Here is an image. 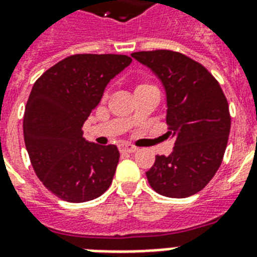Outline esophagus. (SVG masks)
I'll return each mask as SVG.
<instances>
[{
  "label": "esophagus",
  "instance_id": "1",
  "mask_svg": "<svg viewBox=\"0 0 257 257\" xmlns=\"http://www.w3.org/2000/svg\"><path fill=\"white\" fill-rule=\"evenodd\" d=\"M118 149L121 153H133L137 151L136 147H132V145H120Z\"/></svg>",
  "mask_w": 257,
  "mask_h": 257
}]
</instances>
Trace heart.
<instances>
[{"label": "heart", "mask_w": 257, "mask_h": 257, "mask_svg": "<svg viewBox=\"0 0 257 257\" xmlns=\"http://www.w3.org/2000/svg\"><path fill=\"white\" fill-rule=\"evenodd\" d=\"M140 86H143V85H140Z\"/></svg>", "instance_id": "heart-1"}]
</instances>
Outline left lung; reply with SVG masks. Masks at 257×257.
<instances>
[{
  "instance_id": "obj_1",
  "label": "left lung",
  "mask_w": 257,
  "mask_h": 257,
  "mask_svg": "<svg viewBox=\"0 0 257 257\" xmlns=\"http://www.w3.org/2000/svg\"><path fill=\"white\" fill-rule=\"evenodd\" d=\"M160 80L167 98L168 136L175 139L169 156H156L147 173L163 196L183 199L197 193L219 169L227 148L231 117L227 98L201 64L177 52L132 53Z\"/></svg>"
}]
</instances>
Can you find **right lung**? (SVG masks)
Segmentation results:
<instances>
[{"mask_svg":"<svg viewBox=\"0 0 257 257\" xmlns=\"http://www.w3.org/2000/svg\"><path fill=\"white\" fill-rule=\"evenodd\" d=\"M124 54H74L34 82L24 114V140L42 184L69 203L101 196L112 184L120 152L82 136L109 81L131 65Z\"/></svg>","mask_w":257,"mask_h":257,"instance_id":"obj_1","label":"right lung"}]
</instances>
